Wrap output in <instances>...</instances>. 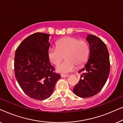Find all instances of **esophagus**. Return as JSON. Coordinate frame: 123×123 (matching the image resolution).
I'll return each mask as SVG.
<instances>
[{"mask_svg":"<svg viewBox=\"0 0 123 123\" xmlns=\"http://www.w3.org/2000/svg\"><path fill=\"white\" fill-rule=\"evenodd\" d=\"M68 76H69V75H68V74H61L62 77H67Z\"/></svg>","mask_w":123,"mask_h":123,"instance_id":"1","label":"esophagus"}]
</instances>
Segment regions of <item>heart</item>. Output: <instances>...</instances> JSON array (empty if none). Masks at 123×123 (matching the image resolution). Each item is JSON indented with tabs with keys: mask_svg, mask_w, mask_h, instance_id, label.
Listing matches in <instances>:
<instances>
[{
	"mask_svg": "<svg viewBox=\"0 0 123 123\" xmlns=\"http://www.w3.org/2000/svg\"><path fill=\"white\" fill-rule=\"evenodd\" d=\"M90 48L84 40L75 37L67 36L56 42V47H50L48 51L49 59L53 64L58 65L65 58L63 63L57 67L59 73H67L74 69L76 65L80 67L86 63Z\"/></svg>",
	"mask_w": 123,
	"mask_h": 123,
	"instance_id": "1",
	"label": "heart"
}]
</instances>
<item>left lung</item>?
Masks as SVG:
<instances>
[{
	"label": "left lung",
	"instance_id": "left-lung-1",
	"mask_svg": "<svg viewBox=\"0 0 123 123\" xmlns=\"http://www.w3.org/2000/svg\"><path fill=\"white\" fill-rule=\"evenodd\" d=\"M87 40L90 44V57L73 92L80 97L87 98L97 94L104 86L110 73L109 54L105 43L95 35H89Z\"/></svg>",
	"mask_w": 123,
	"mask_h": 123
}]
</instances>
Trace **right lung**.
Instances as JSON below:
<instances>
[{"label":"right lung","mask_w":123,"mask_h":123,"mask_svg":"<svg viewBox=\"0 0 123 123\" xmlns=\"http://www.w3.org/2000/svg\"><path fill=\"white\" fill-rule=\"evenodd\" d=\"M49 34L36 32L26 37L16 50L14 74L19 86L31 98L43 100L53 93L60 74L49 62Z\"/></svg>","instance_id":"1"}]
</instances>
